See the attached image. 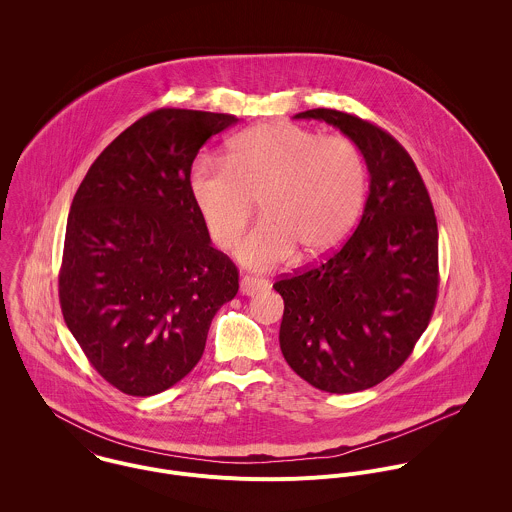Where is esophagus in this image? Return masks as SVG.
Wrapping results in <instances>:
<instances>
[{
  "mask_svg": "<svg viewBox=\"0 0 512 512\" xmlns=\"http://www.w3.org/2000/svg\"><path fill=\"white\" fill-rule=\"evenodd\" d=\"M266 286H268L266 280L254 278V276H244V278L240 280V292L244 293V295H254V293L264 290Z\"/></svg>",
  "mask_w": 512,
  "mask_h": 512,
  "instance_id": "34e87169",
  "label": "esophagus"
}]
</instances>
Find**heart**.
<instances>
[{
    "label": "heart",
    "instance_id": "b5f03b06",
    "mask_svg": "<svg viewBox=\"0 0 512 512\" xmlns=\"http://www.w3.org/2000/svg\"><path fill=\"white\" fill-rule=\"evenodd\" d=\"M368 171L351 138L290 122H264L228 142L224 161L199 159L189 195L211 240L234 246L254 199L264 219L240 242L238 260L268 270L301 248L315 258L345 240L363 213Z\"/></svg>",
    "mask_w": 512,
    "mask_h": 512
}]
</instances>
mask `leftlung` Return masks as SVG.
Returning a JSON list of instances; mask_svg holds the SVG:
<instances>
[{
    "label": "left lung",
    "mask_w": 512,
    "mask_h": 512,
    "mask_svg": "<svg viewBox=\"0 0 512 512\" xmlns=\"http://www.w3.org/2000/svg\"><path fill=\"white\" fill-rule=\"evenodd\" d=\"M295 118L339 128L370 173L363 217L343 246L274 284L288 365L319 390L351 394L396 372L426 331L438 299V220L416 163L386 130L329 108Z\"/></svg>",
    "instance_id": "left-lung-1"
}]
</instances>
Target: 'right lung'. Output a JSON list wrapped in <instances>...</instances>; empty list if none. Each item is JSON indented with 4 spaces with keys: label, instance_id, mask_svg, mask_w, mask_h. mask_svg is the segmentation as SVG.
I'll use <instances>...</instances> for the list:
<instances>
[{
    "label": "right lung",
    "instance_id": "right-lung-1",
    "mask_svg": "<svg viewBox=\"0 0 512 512\" xmlns=\"http://www.w3.org/2000/svg\"><path fill=\"white\" fill-rule=\"evenodd\" d=\"M232 114L159 108L90 165L67 220L59 299L88 363L114 388L153 396L201 361L238 268L211 246L189 175Z\"/></svg>",
    "mask_w": 512,
    "mask_h": 512
}]
</instances>
